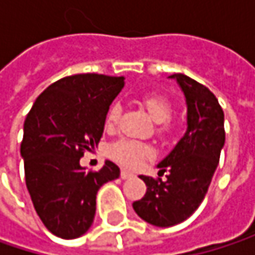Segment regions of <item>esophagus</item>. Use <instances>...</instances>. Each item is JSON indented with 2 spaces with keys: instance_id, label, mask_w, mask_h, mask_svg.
Listing matches in <instances>:
<instances>
[{
  "instance_id": "1",
  "label": "esophagus",
  "mask_w": 255,
  "mask_h": 255,
  "mask_svg": "<svg viewBox=\"0 0 255 255\" xmlns=\"http://www.w3.org/2000/svg\"><path fill=\"white\" fill-rule=\"evenodd\" d=\"M131 177H134V174H132V173H129V171H127V170H123V171H121V178H123V180H127V178H131Z\"/></svg>"
}]
</instances>
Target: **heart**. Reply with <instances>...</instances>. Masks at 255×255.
Wrapping results in <instances>:
<instances>
[{
    "label": "heart",
    "instance_id": "b5f03b06",
    "mask_svg": "<svg viewBox=\"0 0 255 255\" xmlns=\"http://www.w3.org/2000/svg\"><path fill=\"white\" fill-rule=\"evenodd\" d=\"M141 106L146 109V112L150 115V118L158 123L156 126V132L159 135H170L174 132L176 126L170 120V115L173 112V103L171 100L162 94V93H147L140 97ZM121 117V106L118 103L112 105L106 114L105 118V126L108 129H114L117 127L118 121ZM108 153L112 159L124 165L126 168H138L146 159L152 158L155 155L152 146L135 141V140H128L123 138L115 143H112L108 149Z\"/></svg>",
    "mask_w": 255,
    "mask_h": 255
}]
</instances>
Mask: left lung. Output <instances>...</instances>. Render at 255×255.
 Masks as SVG:
<instances>
[{"instance_id": "8db88e82", "label": "left lung", "mask_w": 255, "mask_h": 255, "mask_svg": "<svg viewBox=\"0 0 255 255\" xmlns=\"http://www.w3.org/2000/svg\"><path fill=\"white\" fill-rule=\"evenodd\" d=\"M187 103V129L183 138L158 164L159 176H140L144 196L132 208L144 222L168 228L189 219L204 201L225 146V114L217 97L201 82L174 74Z\"/></svg>"}]
</instances>
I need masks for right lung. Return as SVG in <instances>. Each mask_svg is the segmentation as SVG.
<instances>
[{
    "label": "right lung",
    "instance_id": "right-lung-1",
    "mask_svg": "<svg viewBox=\"0 0 255 255\" xmlns=\"http://www.w3.org/2000/svg\"><path fill=\"white\" fill-rule=\"evenodd\" d=\"M123 87L124 77H65L47 87L26 115L20 144L26 187L41 222L59 238L74 239L90 229L97 190L120 177L111 161L99 171H85L79 159L100 141Z\"/></svg>",
    "mask_w": 255,
    "mask_h": 255
}]
</instances>
